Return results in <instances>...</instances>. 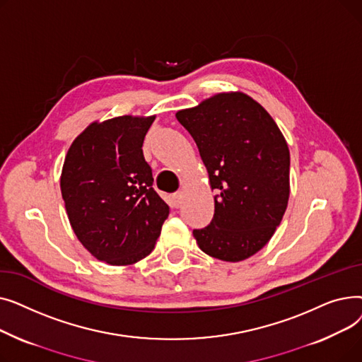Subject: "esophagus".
Segmentation results:
<instances>
[{"label":"esophagus","instance_id":"obj_1","mask_svg":"<svg viewBox=\"0 0 362 362\" xmlns=\"http://www.w3.org/2000/svg\"><path fill=\"white\" fill-rule=\"evenodd\" d=\"M182 201H183V194L182 192H177V194L171 197V202H173L175 206H179L182 204Z\"/></svg>","mask_w":362,"mask_h":362}]
</instances>
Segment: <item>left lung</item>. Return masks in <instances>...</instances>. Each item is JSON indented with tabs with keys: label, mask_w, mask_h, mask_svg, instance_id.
I'll return each instance as SVG.
<instances>
[{
	"label": "left lung",
	"mask_w": 362,
	"mask_h": 362,
	"mask_svg": "<svg viewBox=\"0 0 362 362\" xmlns=\"http://www.w3.org/2000/svg\"><path fill=\"white\" fill-rule=\"evenodd\" d=\"M197 142L216 189L214 217L195 229L206 255L238 262L257 254L286 211L291 154L283 133L261 104L243 92H221L176 112Z\"/></svg>",
	"instance_id": "left-lung-1"
}]
</instances>
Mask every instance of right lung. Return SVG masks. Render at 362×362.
Returning a JSON list of instances; mask_svg holds the SVG:
<instances>
[{
  "label": "right lung",
  "mask_w": 362,
  "mask_h": 362,
  "mask_svg": "<svg viewBox=\"0 0 362 362\" xmlns=\"http://www.w3.org/2000/svg\"><path fill=\"white\" fill-rule=\"evenodd\" d=\"M156 116L90 123L70 145L60 187L74 235L110 265L151 254L170 208L152 187L142 144Z\"/></svg>",
  "instance_id": "right-lung-1"
}]
</instances>
